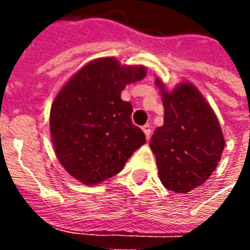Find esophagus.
Here are the masks:
<instances>
[{
  "mask_svg": "<svg viewBox=\"0 0 250 250\" xmlns=\"http://www.w3.org/2000/svg\"><path fill=\"white\" fill-rule=\"evenodd\" d=\"M142 130L145 132V135H146L147 139H150V136H151V125H145L142 127Z\"/></svg>",
  "mask_w": 250,
  "mask_h": 250,
  "instance_id": "1",
  "label": "esophagus"
}]
</instances>
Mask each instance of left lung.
Segmentation results:
<instances>
[{
  "label": "left lung",
  "mask_w": 250,
  "mask_h": 250,
  "mask_svg": "<svg viewBox=\"0 0 250 250\" xmlns=\"http://www.w3.org/2000/svg\"><path fill=\"white\" fill-rule=\"evenodd\" d=\"M162 103L163 125L154 131L150 147L163 186L188 193L215 170L225 147L224 135L213 109L191 84L163 91Z\"/></svg>",
  "instance_id": "8db88e82"
}]
</instances>
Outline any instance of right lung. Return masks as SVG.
<instances>
[{"mask_svg":"<svg viewBox=\"0 0 250 250\" xmlns=\"http://www.w3.org/2000/svg\"><path fill=\"white\" fill-rule=\"evenodd\" d=\"M146 76L145 66L99 59L77 72L51 108V134L64 168L85 185L114 177L146 142L132 123V105L120 99L125 84Z\"/></svg>","mask_w":250,"mask_h":250,"instance_id":"right-lung-1","label":"right lung"}]
</instances>
